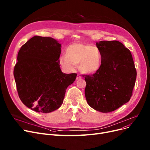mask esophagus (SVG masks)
I'll return each mask as SVG.
<instances>
[{
    "label": "esophagus",
    "mask_w": 150,
    "mask_h": 150,
    "mask_svg": "<svg viewBox=\"0 0 150 150\" xmlns=\"http://www.w3.org/2000/svg\"><path fill=\"white\" fill-rule=\"evenodd\" d=\"M81 78V76L80 75H78H78H76V80H78V79H80V78Z\"/></svg>",
    "instance_id": "34e87169"
}]
</instances>
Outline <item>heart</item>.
<instances>
[{
    "label": "heart",
    "instance_id": "1",
    "mask_svg": "<svg viewBox=\"0 0 150 150\" xmlns=\"http://www.w3.org/2000/svg\"><path fill=\"white\" fill-rule=\"evenodd\" d=\"M59 64L67 72H72L75 65L79 64L81 72L92 74L97 72L101 66V56L96 47L83 44H74L69 45L66 54L59 58Z\"/></svg>",
    "mask_w": 150,
    "mask_h": 150
}]
</instances>
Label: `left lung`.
<instances>
[{"mask_svg": "<svg viewBox=\"0 0 150 150\" xmlns=\"http://www.w3.org/2000/svg\"><path fill=\"white\" fill-rule=\"evenodd\" d=\"M101 66L92 75H83L85 96L96 111L110 112L128 102L132 95L137 72L130 50L118 41L96 42Z\"/></svg>", "mask_w": 150, "mask_h": 150, "instance_id": "1", "label": "left lung"}]
</instances>
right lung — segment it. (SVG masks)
<instances>
[{
    "label": "right lung",
    "mask_w": 150,
    "mask_h": 150,
    "mask_svg": "<svg viewBox=\"0 0 150 150\" xmlns=\"http://www.w3.org/2000/svg\"><path fill=\"white\" fill-rule=\"evenodd\" d=\"M61 44L51 37L35 36L18 54L13 74L18 96L27 107L37 112L58 109L68 86L77 75L61 72Z\"/></svg>",
    "instance_id": "1"
}]
</instances>
